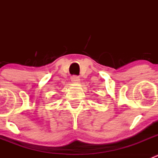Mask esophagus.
<instances>
[{
  "label": "esophagus",
  "instance_id": "esophagus-1",
  "mask_svg": "<svg viewBox=\"0 0 158 158\" xmlns=\"http://www.w3.org/2000/svg\"><path fill=\"white\" fill-rule=\"evenodd\" d=\"M79 77L78 76H73L71 78V81L73 83H79Z\"/></svg>",
  "mask_w": 158,
  "mask_h": 158
}]
</instances>
